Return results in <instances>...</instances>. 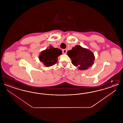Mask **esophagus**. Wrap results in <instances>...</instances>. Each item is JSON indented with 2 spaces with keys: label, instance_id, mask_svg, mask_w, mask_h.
Masks as SVG:
<instances>
[{
  "label": "esophagus",
  "instance_id": "esophagus-1",
  "mask_svg": "<svg viewBox=\"0 0 123 123\" xmlns=\"http://www.w3.org/2000/svg\"><path fill=\"white\" fill-rule=\"evenodd\" d=\"M62 52L63 53H64V54H66L67 52V49H63V50H62Z\"/></svg>",
  "mask_w": 123,
  "mask_h": 123
}]
</instances>
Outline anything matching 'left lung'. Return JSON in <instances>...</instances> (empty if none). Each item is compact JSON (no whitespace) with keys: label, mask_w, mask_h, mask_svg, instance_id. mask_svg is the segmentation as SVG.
<instances>
[{"label":"left lung","mask_w":123,"mask_h":123,"mask_svg":"<svg viewBox=\"0 0 123 123\" xmlns=\"http://www.w3.org/2000/svg\"><path fill=\"white\" fill-rule=\"evenodd\" d=\"M68 56L71 59L72 64L77 66L80 70H85L94 64V53L88 49L76 45L67 52Z\"/></svg>","instance_id":"left-lung-1"}]
</instances>
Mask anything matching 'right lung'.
I'll return each instance as SVG.
<instances>
[{"label": "right lung", "mask_w": 123, "mask_h": 123, "mask_svg": "<svg viewBox=\"0 0 123 123\" xmlns=\"http://www.w3.org/2000/svg\"><path fill=\"white\" fill-rule=\"evenodd\" d=\"M62 54V52L60 49L50 46L49 49L41 52L39 56V59L45 66L49 67L57 63L58 57Z\"/></svg>", "instance_id": "obj_1"}]
</instances>
